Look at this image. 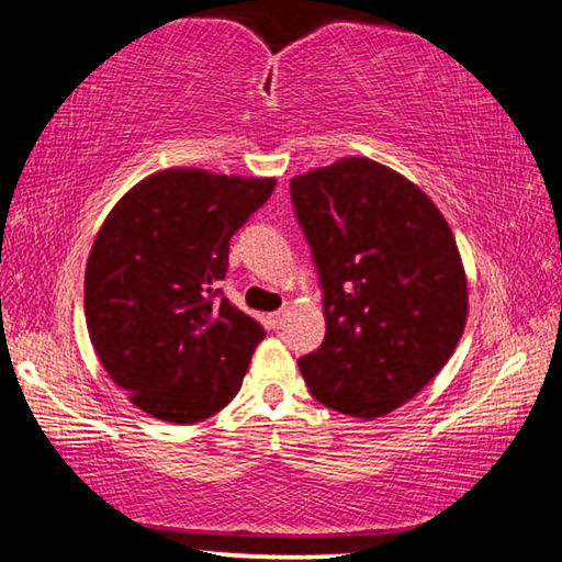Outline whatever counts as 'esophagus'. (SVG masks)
<instances>
[{
	"label": "esophagus",
	"instance_id": "esophagus-1",
	"mask_svg": "<svg viewBox=\"0 0 562 562\" xmlns=\"http://www.w3.org/2000/svg\"><path fill=\"white\" fill-rule=\"evenodd\" d=\"M282 325H284V312H272V315H268V327L280 329Z\"/></svg>",
	"mask_w": 562,
	"mask_h": 562
}]
</instances>
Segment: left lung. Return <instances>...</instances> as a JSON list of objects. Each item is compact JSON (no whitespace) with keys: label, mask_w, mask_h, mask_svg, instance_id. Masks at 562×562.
Returning a JSON list of instances; mask_svg holds the SVG:
<instances>
[{"label":"left lung","mask_w":562,"mask_h":562,"mask_svg":"<svg viewBox=\"0 0 562 562\" xmlns=\"http://www.w3.org/2000/svg\"><path fill=\"white\" fill-rule=\"evenodd\" d=\"M319 272L327 335L297 364L319 404L376 418L414 398L453 355L469 292L459 247L424 190L369 158L290 180Z\"/></svg>","instance_id":"1"}]
</instances>
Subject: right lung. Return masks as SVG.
I'll use <instances>...</instances> for the list:
<instances>
[{
    "mask_svg": "<svg viewBox=\"0 0 562 562\" xmlns=\"http://www.w3.org/2000/svg\"><path fill=\"white\" fill-rule=\"evenodd\" d=\"M272 190V178L168 168L101 225L83 278L91 345L131 404L160 422H203L243 384L265 329L221 280L231 237Z\"/></svg>",
    "mask_w": 562,
    "mask_h": 562,
    "instance_id": "obj_1",
    "label": "right lung"
}]
</instances>
